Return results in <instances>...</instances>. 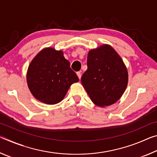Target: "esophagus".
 <instances>
[{"label": "esophagus", "instance_id": "1", "mask_svg": "<svg viewBox=\"0 0 157 157\" xmlns=\"http://www.w3.org/2000/svg\"><path fill=\"white\" fill-rule=\"evenodd\" d=\"M77 75H78V77L79 78V79H81V76H82V74L80 72H77Z\"/></svg>", "mask_w": 157, "mask_h": 157}]
</instances>
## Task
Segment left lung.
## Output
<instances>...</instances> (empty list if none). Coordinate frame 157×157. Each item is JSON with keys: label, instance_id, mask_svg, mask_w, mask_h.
<instances>
[{"label": "left lung", "instance_id": "8db88e82", "mask_svg": "<svg viewBox=\"0 0 157 157\" xmlns=\"http://www.w3.org/2000/svg\"><path fill=\"white\" fill-rule=\"evenodd\" d=\"M87 67L81 81L95 105L104 107L120 99L128 83V72L112 47L104 44L90 50Z\"/></svg>", "mask_w": 157, "mask_h": 157}]
</instances>
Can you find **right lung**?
Here are the masks:
<instances>
[{"label": "right lung", "mask_w": 157, "mask_h": 157, "mask_svg": "<svg viewBox=\"0 0 157 157\" xmlns=\"http://www.w3.org/2000/svg\"><path fill=\"white\" fill-rule=\"evenodd\" d=\"M26 78L33 96L48 105L61 102L71 85L79 81L63 52L52 48L43 49L34 57Z\"/></svg>", "instance_id": "right-lung-1"}]
</instances>
